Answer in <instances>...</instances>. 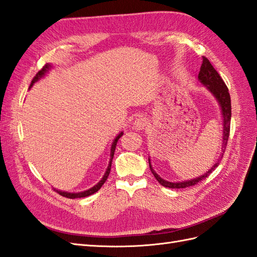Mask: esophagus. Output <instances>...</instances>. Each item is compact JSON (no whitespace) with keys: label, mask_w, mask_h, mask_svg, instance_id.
<instances>
[{"label":"esophagus","mask_w":257,"mask_h":257,"mask_svg":"<svg viewBox=\"0 0 257 257\" xmlns=\"http://www.w3.org/2000/svg\"><path fill=\"white\" fill-rule=\"evenodd\" d=\"M146 126H148V120L143 118V117H139V118H137L134 121L133 129L134 130H143L146 128Z\"/></svg>","instance_id":"esophagus-1"}]
</instances>
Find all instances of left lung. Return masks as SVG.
Returning a JSON list of instances; mask_svg holds the SVG:
<instances>
[{
  "label": "left lung",
  "instance_id": "left-lung-1",
  "mask_svg": "<svg viewBox=\"0 0 257 257\" xmlns=\"http://www.w3.org/2000/svg\"><path fill=\"white\" fill-rule=\"evenodd\" d=\"M198 80H199L200 85L204 86L207 88V90L215 98L217 101L219 109H221V115H222V123H223V134H222V148L221 153H219V156L216 159L215 164L212 166L210 169L204 172L203 174L199 175V177H196L194 179L184 180V181H179V182H170L166 181L163 178H160L159 175L154 170V168L151 163V157L149 156V164H150V169L154 177L160 183V185L169 188H185L188 186H193L196 183L199 181L206 179L209 174H211L215 170V168L219 165V161L222 160L223 155L226 150L227 141H228L229 137V130H230V119H231V103H230V96L228 92V88L225 85L224 80L219 76L216 70L213 68V65L210 63V61L207 59L206 57H202V63L200 67L199 74H198Z\"/></svg>",
  "mask_w": 257,
  "mask_h": 257
}]
</instances>
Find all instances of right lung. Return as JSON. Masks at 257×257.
Here are the masks:
<instances>
[{
	"instance_id": "right-lung-1",
	"label": "right lung",
	"mask_w": 257,
	"mask_h": 257,
	"mask_svg": "<svg viewBox=\"0 0 257 257\" xmlns=\"http://www.w3.org/2000/svg\"><path fill=\"white\" fill-rule=\"evenodd\" d=\"M51 68H53V64H50V63H47L45 67H44L41 71H39L38 72V74H36L35 76H34V78L32 79V82H31V85H30V87H29V89H30V88L35 84V83H38L39 80H41L44 76H45L47 73L51 70ZM123 135V131H120V133L116 136V138L114 139V141H113V143H112V146H111V153H109V161H108V166H107V168H106V170H105V173H104V175L103 177H102V179L97 183L96 185L94 186H92L91 188H89V189H86V190H83V192H76V193H74V192H67V190H60V189H56V188H54L56 192L59 194V195H61V196H63V197H67V198H70V199H75V198H83V197H87V196H90V195H92V194H94V193H97L98 190L101 188V186L104 184L105 183V181L107 180V177H108V174H109V171H111V166H112V160H113V156H114V153H115V149H116V144H117V142H118V140H119V138L121 137Z\"/></svg>"
}]
</instances>
